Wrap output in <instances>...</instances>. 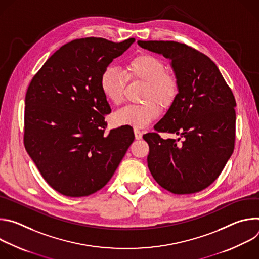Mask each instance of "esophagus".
Segmentation results:
<instances>
[{
  "label": "esophagus",
  "instance_id": "obj_1",
  "mask_svg": "<svg viewBox=\"0 0 259 259\" xmlns=\"http://www.w3.org/2000/svg\"><path fill=\"white\" fill-rule=\"evenodd\" d=\"M134 134L136 139H141L142 138V132L138 128H134Z\"/></svg>",
  "mask_w": 259,
  "mask_h": 259
}]
</instances>
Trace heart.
I'll use <instances>...</instances> for the list:
<instances>
[{
  "mask_svg": "<svg viewBox=\"0 0 259 259\" xmlns=\"http://www.w3.org/2000/svg\"><path fill=\"white\" fill-rule=\"evenodd\" d=\"M141 81L140 104H130L118 112L114 120L118 125H128L136 128L144 127L159 116L162 107L170 106L178 93V82L171 72L166 71V65L159 57L152 54H139L129 60L124 69L107 66L100 78V88L105 98L115 105L124 100L126 82Z\"/></svg>",
  "mask_w": 259,
  "mask_h": 259,
  "instance_id": "heart-1",
  "label": "heart"
}]
</instances>
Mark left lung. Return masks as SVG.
<instances>
[{
    "instance_id": "obj_1",
    "label": "left lung",
    "mask_w": 259,
    "mask_h": 259,
    "mask_svg": "<svg viewBox=\"0 0 259 259\" xmlns=\"http://www.w3.org/2000/svg\"><path fill=\"white\" fill-rule=\"evenodd\" d=\"M170 59L178 93L165 116L146 133L147 166L155 180L176 194L208 188L224 170L235 147L236 100L216 64L205 54L173 41H138ZM158 132L176 134L162 139ZM182 141H180V139Z\"/></svg>"
}]
</instances>
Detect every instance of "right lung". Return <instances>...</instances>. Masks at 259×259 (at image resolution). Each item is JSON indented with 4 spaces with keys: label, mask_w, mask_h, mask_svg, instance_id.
Instances as JSON below:
<instances>
[{
    "label": "right lung",
    "mask_w": 259,
    "mask_h": 259,
    "mask_svg": "<svg viewBox=\"0 0 259 259\" xmlns=\"http://www.w3.org/2000/svg\"><path fill=\"white\" fill-rule=\"evenodd\" d=\"M73 40L35 73L25 95L24 146L43 178L67 197H85L113 177L134 140L121 126L105 133L112 112L100 88L103 70L133 43Z\"/></svg>",
    "instance_id": "add662e5"
}]
</instances>
